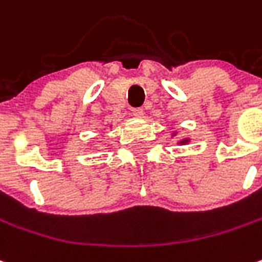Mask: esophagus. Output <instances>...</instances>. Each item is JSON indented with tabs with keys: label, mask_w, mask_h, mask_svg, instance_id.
Returning a JSON list of instances; mask_svg holds the SVG:
<instances>
[{
	"label": "esophagus",
	"mask_w": 262,
	"mask_h": 262,
	"mask_svg": "<svg viewBox=\"0 0 262 262\" xmlns=\"http://www.w3.org/2000/svg\"><path fill=\"white\" fill-rule=\"evenodd\" d=\"M132 114L135 116V117H138V119H141V117H143V110L142 108H133L132 110Z\"/></svg>",
	"instance_id": "34e87169"
}]
</instances>
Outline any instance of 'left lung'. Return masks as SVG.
<instances>
[{"label":"left lung","instance_id":"8db88e82","mask_svg":"<svg viewBox=\"0 0 262 262\" xmlns=\"http://www.w3.org/2000/svg\"><path fill=\"white\" fill-rule=\"evenodd\" d=\"M174 135H176V133H174ZM188 142H189V138H186V139H182L180 142H177V143H179V145H185V143H188Z\"/></svg>","mask_w":262,"mask_h":262}]
</instances>
